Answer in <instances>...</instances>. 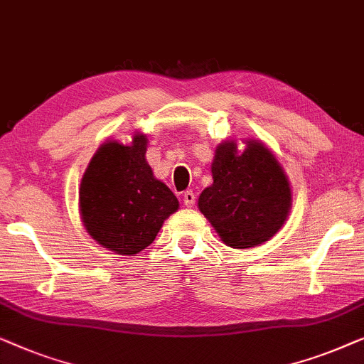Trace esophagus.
<instances>
[{
  "mask_svg": "<svg viewBox=\"0 0 364 364\" xmlns=\"http://www.w3.org/2000/svg\"><path fill=\"white\" fill-rule=\"evenodd\" d=\"M183 201H184V206H186V208H193L194 203H196V194H194L191 189H189V191H184Z\"/></svg>",
  "mask_w": 364,
  "mask_h": 364,
  "instance_id": "34e87169",
  "label": "esophagus"
}]
</instances>
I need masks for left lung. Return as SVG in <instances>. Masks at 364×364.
<instances>
[{
	"instance_id": "obj_1",
	"label": "left lung",
	"mask_w": 364,
	"mask_h": 364,
	"mask_svg": "<svg viewBox=\"0 0 364 364\" xmlns=\"http://www.w3.org/2000/svg\"><path fill=\"white\" fill-rule=\"evenodd\" d=\"M213 184L198 208L232 249H247L279 232L289 218L291 189L287 175L262 141L247 140L242 153L228 140L214 153Z\"/></svg>"
}]
</instances>
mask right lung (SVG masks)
Returning <instances> with one entry per match:
<instances>
[{
  "label": "right lung",
  "instance_id": "right-lung-1",
  "mask_svg": "<svg viewBox=\"0 0 364 364\" xmlns=\"http://www.w3.org/2000/svg\"><path fill=\"white\" fill-rule=\"evenodd\" d=\"M146 136L130 145L105 141L87 166L79 188L80 218L87 232L115 254L133 255L148 247L180 203L153 176L145 160Z\"/></svg>",
  "mask_w": 364,
  "mask_h": 364
}]
</instances>
